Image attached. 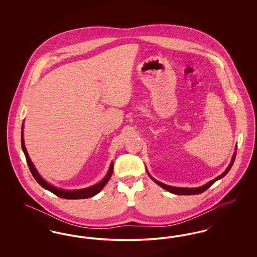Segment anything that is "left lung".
Masks as SVG:
<instances>
[{"label": "left lung", "mask_w": 257, "mask_h": 257, "mask_svg": "<svg viewBox=\"0 0 257 257\" xmlns=\"http://www.w3.org/2000/svg\"><path fill=\"white\" fill-rule=\"evenodd\" d=\"M236 149H237V147H235V151H234V153H233L232 159H231V162H230V164L228 165V167H227V169L225 170V171H223L220 175H219L218 177H216L215 179H213V180H211V181H209L208 183L205 184V185H203V186H200V187H197V188H180V187H172V186H169V185H166V184L162 183V182H160L158 180H156L155 178H153L151 175H150V173L147 171V174H148V176L155 182L156 184H158L160 187H162L163 189H165V190H167L168 192H170L171 194H174V195H198V194H201V193H203L204 191H206L208 188H210L213 184L215 183L216 181H218L219 179H221L223 176H225L226 174H227V172L230 171V169H231V167H232L233 163H234V160H235V156H236Z\"/></svg>", "instance_id": "8db88e82"}]
</instances>
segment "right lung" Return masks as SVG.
<instances>
[{"instance_id":"obj_1","label":"right lung","mask_w":257,"mask_h":257,"mask_svg":"<svg viewBox=\"0 0 257 257\" xmlns=\"http://www.w3.org/2000/svg\"><path fill=\"white\" fill-rule=\"evenodd\" d=\"M24 126V124H23ZM22 126V132H21V146H22V150L24 152L25 157L27 160L28 166L30 168V171L32 172L33 176L35 177V179L37 180V183L39 184L41 187H43L44 189L48 190L51 193L55 194L56 196L61 197V198H65V199H82V198H88L91 196H94L97 195L99 192H101V190L106 186V184L109 182L110 176L112 174V170H113V163L111 162L109 168V171L107 172V174L105 175V177L98 183L95 185H92L90 187L84 188V189H78V190H64L61 188H57L54 185L48 183L44 178H42V176L38 173L34 163L32 162V160L30 158L28 151L25 147L24 142V132H23V127Z\"/></svg>"}]
</instances>
